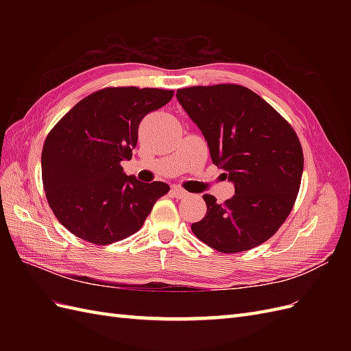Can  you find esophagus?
Segmentation results:
<instances>
[{
	"mask_svg": "<svg viewBox=\"0 0 351 351\" xmlns=\"http://www.w3.org/2000/svg\"><path fill=\"white\" fill-rule=\"evenodd\" d=\"M171 195H173V197H177V199H183V197L189 196L186 190L183 187H180V186H173L171 187Z\"/></svg>",
	"mask_w": 351,
	"mask_h": 351,
	"instance_id": "obj_1",
	"label": "esophagus"
}]
</instances>
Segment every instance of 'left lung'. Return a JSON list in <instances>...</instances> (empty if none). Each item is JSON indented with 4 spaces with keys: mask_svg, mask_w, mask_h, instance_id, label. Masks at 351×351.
Returning <instances> with one entry per match:
<instances>
[{
    "mask_svg": "<svg viewBox=\"0 0 351 351\" xmlns=\"http://www.w3.org/2000/svg\"><path fill=\"white\" fill-rule=\"evenodd\" d=\"M176 97L236 190L226 204L204 195L206 215L192 231L222 253L259 246L277 232L299 193V137L267 101L239 84L178 89Z\"/></svg>",
    "mask_w": 351,
    "mask_h": 351,
    "instance_id": "8db88e82",
    "label": "left lung"
}]
</instances>
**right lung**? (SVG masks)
I'll list each match as a JSON object with an SVG mask.
<instances>
[{"instance_id":"obj_1","label":"right lung","mask_w":351,"mask_h":351,"mask_svg":"<svg viewBox=\"0 0 351 351\" xmlns=\"http://www.w3.org/2000/svg\"><path fill=\"white\" fill-rule=\"evenodd\" d=\"M174 92L105 88L77 102L47 136L42 182L57 219L74 236L111 244L134 234L169 186L142 183L123 173L146 114Z\"/></svg>"}]
</instances>
